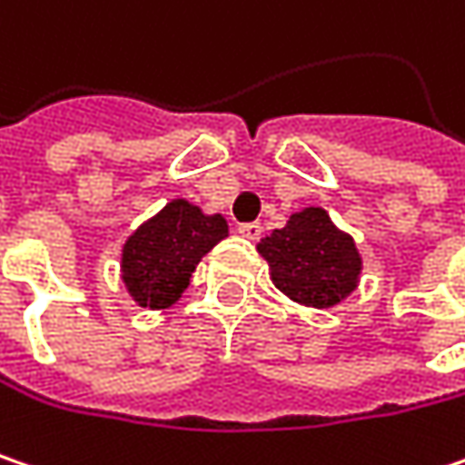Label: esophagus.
Returning a JSON list of instances; mask_svg holds the SVG:
<instances>
[{"instance_id":"esophagus-1","label":"esophagus","mask_w":465,"mask_h":465,"mask_svg":"<svg viewBox=\"0 0 465 465\" xmlns=\"http://www.w3.org/2000/svg\"><path fill=\"white\" fill-rule=\"evenodd\" d=\"M238 232L248 241H259L262 238V224L259 222H243V224H238Z\"/></svg>"}]
</instances>
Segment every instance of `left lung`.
<instances>
[{
	"label": "left lung",
	"instance_id": "1",
	"mask_svg": "<svg viewBox=\"0 0 465 465\" xmlns=\"http://www.w3.org/2000/svg\"><path fill=\"white\" fill-rule=\"evenodd\" d=\"M256 248L267 259L277 291L295 303L330 309L359 285V248L319 206L291 214L282 230L262 238Z\"/></svg>",
	"mask_w": 465,
	"mask_h": 465
}]
</instances>
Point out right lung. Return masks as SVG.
Segmentation results:
<instances>
[{
    "label": "right lung",
    "instance_id": "1",
    "mask_svg": "<svg viewBox=\"0 0 465 465\" xmlns=\"http://www.w3.org/2000/svg\"><path fill=\"white\" fill-rule=\"evenodd\" d=\"M227 238L222 214H203L185 198L170 201L123 245V282L143 309H167L191 285L196 264Z\"/></svg>",
    "mask_w": 465,
    "mask_h": 465
}]
</instances>
